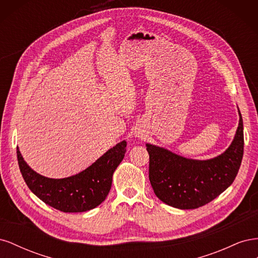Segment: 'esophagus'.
Listing matches in <instances>:
<instances>
[{"instance_id":"34e87169","label":"esophagus","mask_w":258,"mask_h":258,"mask_svg":"<svg viewBox=\"0 0 258 258\" xmlns=\"http://www.w3.org/2000/svg\"><path fill=\"white\" fill-rule=\"evenodd\" d=\"M136 136H137V138H141V135H140V134H137Z\"/></svg>"}]
</instances>
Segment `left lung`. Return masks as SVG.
I'll return each instance as SVG.
<instances>
[{
  "label": "left lung",
  "instance_id": "left-lung-1",
  "mask_svg": "<svg viewBox=\"0 0 258 258\" xmlns=\"http://www.w3.org/2000/svg\"><path fill=\"white\" fill-rule=\"evenodd\" d=\"M239 110V108H238ZM231 144L217 157L185 158L167 148L146 143L150 155L148 176L154 192L162 202L176 209H197L209 204L235 181L243 157V120Z\"/></svg>",
  "mask_w": 258,
  "mask_h": 258
}]
</instances>
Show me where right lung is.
Masks as SVG:
<instances>
[{
	"label": "right lung",
	"instance_id": "right-lung-1",
	"mask_svg": "<svg viewBox=\"0 0 258 258\" xmlns=\"http://www.w3.org/2000/svg\"><path fill=\"white\" fill-rule=\"evenodd\" d=\"M127 142L121 141L79 174L49 178L36 173L23 159L17 146V159L26 184L36 197L61 212H86L102 204L110 192L113 173L124 157Z\"/></svg>",
	"mask_w": 258,
	"mask_h": 258
}]
</instances>
